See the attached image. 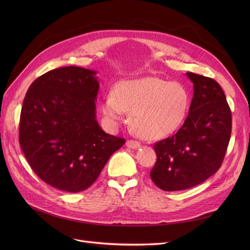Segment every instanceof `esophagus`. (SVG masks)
Returning <instances> with one entry per match:
<instances>
[{"instance_id": "34e87169", "label": "esophagus", "mask_w": 250, "mask_h": 250, "mask_svg": "<svg viewBox=\"0 0 250 250\" xmlns=\"http://www.w3.org/2000/svg\"><path fill=\"white\" fill-rule=\"evenodd\" d=\"M126 147L130 148V149H137L140 147V143L138 141H133V140H128L126 142Z\"/></svg>"}]
</instances>
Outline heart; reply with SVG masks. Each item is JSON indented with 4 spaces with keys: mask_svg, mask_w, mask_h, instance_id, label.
<instances>
[{
    "mask_svg": "<svg viewBox=\"0 0 250 250\" xmlns=\"http://www.w3.org/2000/svg\"><path fill=\"white\" fill-rule=\"evenodd\" d=\"M188 107V94L182 85L145 77L118 83L114 93L105 96L102 111L112 125L130 111V125L140 137L159 140L180 126Z\"/></svg>",
    "mask_w": 250,
    "mask_h": 250,
    "instance_id": "heart-1",
    "label": "heart"
}]
</instances>
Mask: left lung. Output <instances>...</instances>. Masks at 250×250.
I'll use <instances>...</instances> for the list:
<instances>
[{"label":"left lung","instance_id":"left-lung-1","mask_svg":"<svg viewBox=\"0 0 250 250\" xmlns=\"http://www.w3.org/2000/svg\"><path fill=\"white\" fill-rule=\"evenodd\" d=\"M187 76L193 84L188 115L175 135L154 145L157 160L150 176L165 191L193 188L216 173L231 137L232 115L224 91L212 78Z\"/></svg>","mask_w":250,"mask_h":250}]
</instances>
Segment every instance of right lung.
<instances>
[{"instance_id": "add662e5", "label": "right lung", "mask_w": 250, "mask_h": 250, "mask_svg": "<svg viewBox=\"0 0 250 250\" xmlns=\"http://www.w3.org/2000/svg\"><path fill=\"white\" fill-rule=\"evenodd\" d=\"M96 73L74 65L51 70L30 85L23 101L19 143L25 158L39 178L63 191L93 185L125 142L97 123Z\"/></svg>"}]
</instances>
